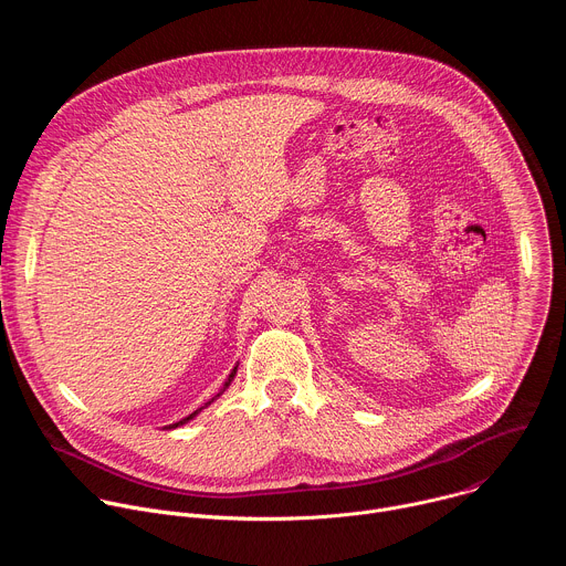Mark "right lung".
Listing matches in <instances>:
<instances>
[{
  "mask_svg": "<svg viewBox=\"0 0 566 566\" xmlns=\"http://www.w3.org/2000/svg\"><path fill=\"white\" fill-rule=\"evenodd\" d=\"M234 374H237V367H234V369H232V371H230V374H228V380H226V385H223V389H221V391H226V387H228V385H230V382H232V378H234ZM221 391H219V394H221ZM219 394H217V396H219ZM217 396H214V398H217ZM214 398H212V400H214ZM212 400H208V402H206V406H203V408H208V406H210V402H212ZM203 408H199V410H195V412H192V415H190V417H186V419H181V421H179V423H172V426H170V428H179V426H184V423H188V421H190V419H195V417H197V415H199V412H201V410H203Z\"/></svg>",
  "mask_w": 566,
  "mask_h": 566,
  "instance_id": "obj_1",
  "label": "right lung"
}]
</instances>
